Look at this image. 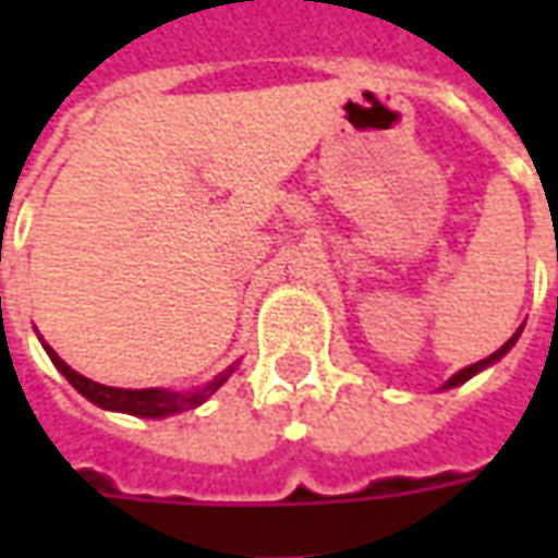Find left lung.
Segmentation results:
<instances>
[{"instance_id": "left-lung-1", "label": "left lung", "mask_w": 558, "mask_h": 558, "mask_svg": "<svg viewBox=\"0 0 558 558\" xmlns=\"http://www.w3.org/2000/svg\"><path fill=\"white\" fill-rule=\"evenodd\" d=\"M520 331H523V328H517L514 335H511V338L505 340L502 347H499V350L493 352V355H487V359H481V362H475V364H469V367H463V371H457V374L451 376V379H448V383H445L442 391H445V388H457V386H463V383H466V379H472V376H475V374H481V371H484V367H490V364L499 362V359H502L505 352H508V350H511V347H514L517 338H520Z\"/></svg>"}]
</instances>
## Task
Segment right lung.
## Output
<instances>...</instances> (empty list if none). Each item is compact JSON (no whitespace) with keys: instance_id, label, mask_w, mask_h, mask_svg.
I'll list each match as a JSON object with an SVG mask.
<instances>
[{"instance_id":"1","label":"right lung","mask_w":558,"mask_h":558,"mask_svg":"<svg viewBox=\"0 0 558 558\" xmlns=\"http://www.w3.org/2000/svg\"><path fill=\"white\" fill-rule=\"evenodd\" d=\"M41 347L50 355V362L56 364V371L65 376L71 386L77 388L80 395L86 400H92L95 407L110 412H128V415H137V418H167V415H179V412L196 410L203 407L215 391H218L227 379L235 371V364H230L227 371H220L211 383L194 388V391H170V388H113L101 386V383H92L83 374H77L74 367H68L59 355L53 352V347H47L41 340Z\"/></svg>"}]
</instances>
